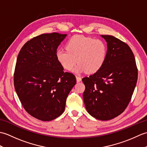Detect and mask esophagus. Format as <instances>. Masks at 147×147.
Wrapping results in <instances>:
<instances>
[{
    "instance_id": "obj_1",
    "label": "esophagus",
    "mask_w": 147,
    "mask_h": 147,
    "mask_svg": "<svg viewBox=\"0 0 147 147\" xmlns=\"http://www.w3.org/2000/svg\"><path fill=\"white\" fill-rule=\"evenodd\" d=\"M76 81H77V82H81V81H82V78H81V77L76 76Z\"/></svg>"
}]
</instances>
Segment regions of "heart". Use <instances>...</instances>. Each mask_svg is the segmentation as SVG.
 I'll list each match as a JSON object with an SVG mask.
<instances>
[{"label": "heart", "mask_w": 147, "mask_h": 147, "mask_svg": "<svg viewBox=\"0 0 147 147\" xmlns=\"http://www.w3.org/2000/svg\"><path fill=\"white\" fill-rule=\"evenodd\" d=\"M107 54V47L105 42L82 35L72 36L67 41L65 49H59L55 52L57 61L65 69H72L78 62L74 71L89 74L101 69Z\"/></svg>", "instance_id": "b5f03b06"}]
</instances>
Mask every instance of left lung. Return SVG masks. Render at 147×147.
<instances>
[{
  "mask_svg": "<svg viewBox=\"0 0 147 147\" xmlns=\"http://www.w3.org/2000/svg\"><path fill=\"white\" fill-rule=\"evenodd\" d=\"M107 42V54L101 69L82 79L83 100L88 113L108 121L125 110L138 79L135 58L126 43L111 35H101Z\"/></svg>",
  "mask_w": 147,
  "mask_h": 147,
  "instance_id": "left-lung-1",
  "label": "left lung"
}]
</instances>
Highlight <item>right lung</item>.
<instances>
[{
    "label": "right lung",
    "instance_id": "right-lung-1",
    "mask_svg": "<svg viewBox=\"0 0 147 147\" xmlns=\"http://www.w3.org/2000/svg\"><path fill=\"white\" fill-rule=\"evenodd\" d=\"M66 34L45 33L33 37L20 50L14 74L16 92L24 109L43 121L63 113L66 98L76 83L63 71L55 52Z\"/></svg>",
    "mask_w": 147,
    "mask_h": 147
}]
</instances>
